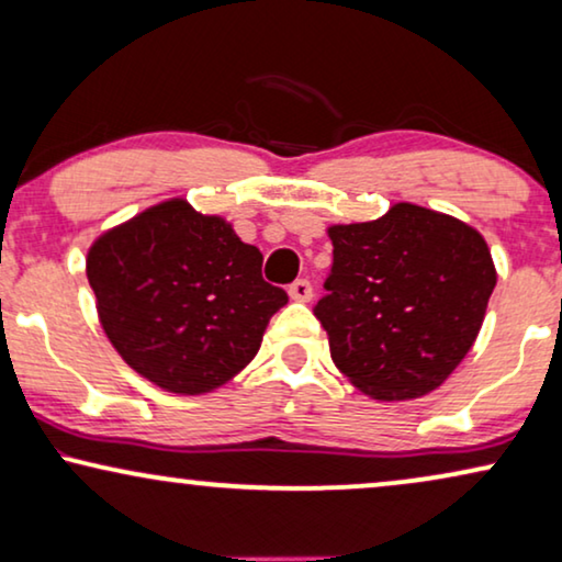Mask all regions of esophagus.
Instances as JSON below:
<instances>
[{
	"label": "esophagus",
	"instance_id": "obj_1",
	"mask_svg": "<svg viewBox=\"0 0 562 562\" xmlns=\"http://www.w3.org/2000/svg\"><path fill=\"white\" fill-rule=\"evenodd\" d=\"M289 296L294 299V302H310L312 299V283L306 279H299L289 286Z\"/></svg>",
	"mask_w": 562,
	"mask_h": 562
}]
</instances>
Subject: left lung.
I'll return each mask as SVG.
<instances>
[{"label": "left lung", "mask_w": 562, "mask_h": 562, "mask_svg": "<svg viewBox=\"0 0 562 562\" xmlns=\"http://www.w3.org/2000/svg\"><path fill=\"white\" fill-rule=\"evenodd\" d=\"M333 273L317 302L333 363L375 402L442 386L481 333L496 266L479 229L396 202L379 220L329 225Z\"/></svg>", "instance_id": "obj_1"}]
</instances>
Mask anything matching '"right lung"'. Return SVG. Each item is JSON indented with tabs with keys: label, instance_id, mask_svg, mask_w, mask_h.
<instances>
[{
	"label": "right lung",
	"instance_id": "right-lung-1",
	"mask_svg": "<svg viewBox=\"0 0 562 562\" xmlns=\"http://www.w3.org/2000/svg\"><path fill=\"white\" fill-rule=\"evenodd\" d=\"M260 266V250L225 217L181 196L106 229L87 252L106 340L137 375L179 396L210 394L256 358L289 302Z\"/></svg>",
	"mask_w": 562,
	"mask_h": 562
}]
</instances>
